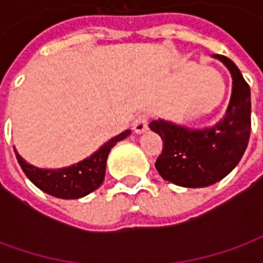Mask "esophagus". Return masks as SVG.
Wrapping results in <instances>:
<instances>
[{
	"instance_id": "34e87169",
	"label": "esophagus",
	"mask_w": 263,
	"mask_h": 263,
	"mask_svg": "<svg viewBox=\"0 0 263 263\" xmlns=\"http://www.w3.org/2000/svg\"><path fill=\"white\" fill-rule=\"evenodd\" d=\"M148 124H149V118L148 115H139L135 118L134 121V124H132V128H134V131L137 132V134H142L148 129Z\"/></svg>"
}]
</instances>
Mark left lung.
Here are the masks:
<instances>
[{
	"label": "left lung",
	"mask_w": 263,
	"mask_h": 263,
	"mask_svg": "<svg viewBox=\"0 0 263 263\" xmlns=\"http://www.w3.org/2000/svg\"><path fill=\"white\" fill-rule=\"evenodd\" d=\"M232 77V92L222 120L211 128L192 129L171 121H152L163 149L156 159V171L165 180L182 187H207L239 163L251 135V90L231 59L215 54Z\"/></svg>",
	"instance_id": "obj_1"
}]
</instances>
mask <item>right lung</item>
Masks as SVG:
<instances>
[{
    "label": "right lung",
    "instance_id": "1",
    "mask_svg": "<svg viewBox=\"0 0 263 263\" xmlns=\"http://www.w3.org/2000/svg\"><path fill=\"white\" fill-rule=\"evenodd\" d=\"M131 134L126 129L120 135H117L108 142H105L98 149L97 152L81 160L76 165L62 167V169H41L36 166L28 163L25 159L21 158V155L14 148L18 163L26 177L31 180L36 187H39L45 193L54 196L58 198H80L94 192L101 186L105 176V166L109 151L115 143L125 139Z\"/></svg>",
    "mask_w": 263,
    "mask_h": 263
}]
</instances>
